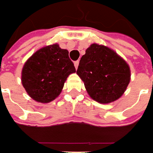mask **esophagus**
Returning a JSON list of instances; mask_svg holds the SVG:
<instances>
[{"label": "esophagus", "instance_id": "1", "mask_svg": "<svg viewBox=\"0 0 153 153\" xmlns=\"http://www.w3.org/2000/svg\"><path fill=\"white\" fill-rule=\"evenodd\" d=\"M78 65H79V61L75 62L74 66H75V68H76V69H77V68H78Z\"/></svg>", "mask_w": 153, "mask_h": 153}]
</instances>
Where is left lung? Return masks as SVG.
<instances>
[{"instance_id": "1", "label": "left lung", "mask_w": 153, "mask_h": 153, "mask_svg": "<svg viewBox=\"0 0 153 153\" xmlns=\"http://www.w3.org/2000/svg\"><path fill=\"white\" fill-rule=\"evenodd\" d=\"M76 73L90 96L102 104L119 99L130 81V69L126 62L114 51L96 44L85 50Z\"/></svg>"}]
</instances>
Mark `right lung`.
Segmentation results:
<instances>
[{
    "instance_id": "obj_1",
    "label": "right lung",
    "mask_w": 153,
    "mask_h": 153,
    "mask_svg": "<svg viewBox=\"0 0 153 153\" xmlns=\"http://www.w3.org/2000/svg\"><path fill=\"white\" fill-rule=\"evenodd\" d=\"M76 72L68 51L53 44L38 50L22 70V84L34 100L48 103L61 93L66 79Z\"/></svg>"
}]
</instances>
